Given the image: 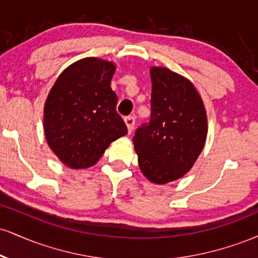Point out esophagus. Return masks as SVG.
Returning <instances> with one entry per match:
<instances>
[{
    "mask_svg": "<svg viewBox=\"0 0 258 258\" xmlns=\"http://www.w3.org/2000/svg\"><path fill=\"white\" fill-rule=\"evenodd\" d=\"M135 116H126L125 117V123L127 126V130H128V133L132 132L133 127H135Z\"/></svg>",
    "mask_w": 258,
    "mask_h": 258,
    "instance_id": "34e87169",
    "label": "esophagus"
}]
</instances>
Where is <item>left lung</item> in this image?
Instances as JSON below:
<instances>
[{
	"label": "left lung",
	"mask_w": 258,
	"mask_h": 258,
	"mask_svg": "<svg viewBox=\"0 0 258 258\" xmlns=\"http://www.w3.org/2000/svg\"><path fill=\"white\" fill-rule=\"evenodd\" d=\"M152 115L133 137L138 165L148 180L166 184L190 171L207 137L206 109L184 76L164 67L150 68Z\"/></svg>",
	"instance_id": "obj_1"
}]
</instances>
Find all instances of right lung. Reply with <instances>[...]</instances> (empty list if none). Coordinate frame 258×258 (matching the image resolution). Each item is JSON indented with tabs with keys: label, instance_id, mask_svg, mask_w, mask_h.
<instances>
[{
	"label": "right lung",
	"instance_id": "obj_1",
	"mask_svg": "<svg viewBox=\"0 0 258 258\" xmlns=\"http://www.w3.org/2000/svg\"><path fill=\"white\" fill-rule=\"evenodd\" d=\"M112 61L88 57L64 69L52 86L43 109L47 144L74 170L93 166L111 142L127 133L111 90Z\"/></svg>",
	"mask_w": 258,
	"mask_h": 258
}]
</instances>
